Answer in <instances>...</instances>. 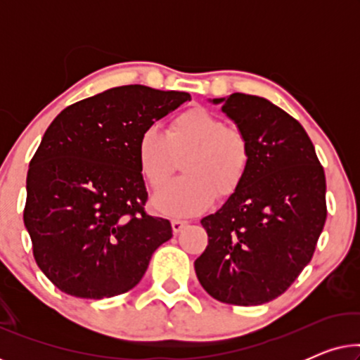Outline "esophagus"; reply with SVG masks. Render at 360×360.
<instances>
[{"instance_id":"34e87169","label":"esophagus","mask_w":360,"mask_h":360,"mask_svg":"<svg viewBox=\"0 0 360 360\" xmlns=\"http://www.w3.org/2000/svg\"><path fill=\"white\" fill-rule=\"evenodd\" d=\"M186 226H188V223H186V221H181V219H174V221H172V231H174L175 234L181 233V231H184Z\"/></svg>"}]
</instances>
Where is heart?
I'll list each match as a JSON object with an SVG mask.
<instances>
[{"mask_svg": "<svg viewBox=\"0 0 360 360\" xmlns=\"http://www.w3.org/2000/svg\"><path fill=\"white\" fill-rule=\"evenodd\" d=\"M141 175L152 188L167 184L184 159L185 176L157 191L152 208L162 214L185 218L203 213L218 191L228 198L243 186L250 169L249 139L243 131L205 108H190L170 121L169 132L147 126L136 144Z\"/></svg>", "mask_w": 360, "mask_h": 360, "instance_id": "heart-1", "label": "heart"}]
</instances>
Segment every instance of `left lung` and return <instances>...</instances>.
<instances>
[{
  "label": "left lung",
  "mask_w": 360,
  "mask_h": 360,
  "mask_svg": "<svg viewBox=\"0 0 360 360\" xmlns=\"http://www.w3.org/2000/svg\"><path fill=\"white\" fill-rule=\"evenodd\" d=\"M249 139L240 188L201 219L208 245L195 260L218 302L250 307L277 298L309 264L326 221V176L311 139L282 108L233 93L210 100Z\"/></svg>",
  "instance_id": "8db88e82"
}]
</instances>
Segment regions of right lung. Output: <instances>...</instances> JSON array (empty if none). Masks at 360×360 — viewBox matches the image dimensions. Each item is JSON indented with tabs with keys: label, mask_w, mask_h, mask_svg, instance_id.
<instances>
[{
	"label": "right lung",
	"mask_w": 360,
	"mask_h": 360,
	"mask_svg": "<svg viewBox=\"0 0 360 360\" xmlns=\"http://www.w3.org/2000/svg\"><path fill=\"white\" fill-rule=\"evenodd\" d=\"M188 100L185 91L116 86L65 108L47 127L29 164L24 226L58 290L91 300L129 292L172 238L169 221L144 211L136 144Z\"/></svg>",
	"instance_id": "add662e5"
}]
</instances>
